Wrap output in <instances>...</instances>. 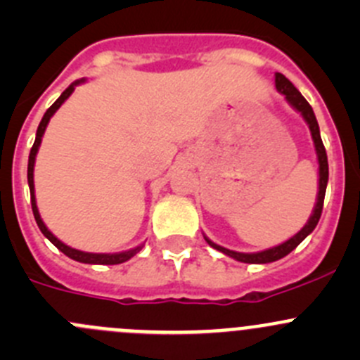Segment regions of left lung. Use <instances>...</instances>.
I'll return each mask as SVG.
<instances>
[{"mask_svg": "<svg viewBox=\"0 0 360 360\" xmlns=\"http://www.w3.org/2000/svg\"><path fill=\"white\" fill-rule=\"evenodd\" d=\"M275 86H277L278 92L284 94L285 99H288V103L291 104L294 110L301 112V116H303V118H304V122H307L308 127H310L311 139H314L315 151H317V160H319V195H317V203H315L314 212H311V216H310V219H308V223L304 224V226L301 228V230L297 231V233L294 235V237L289 238V240L284 242V244L277 245V248L261 250V252H252V254L235 252V250L221 248V245L214 244L212 240H209V238H207V237H203V238H205L207 244L210 245V248L217 249V250H219V252L226 254V256L233 257V259L242 261V263L263 264V263H271V261L282 259V257H284V256H288V254L291 252V250L296 249L297 245H300L301 242H303L304 238H307L308 235H310L311 231L315 230V226H317L319 219H321L322 207H324L326 188H328V179H329V165H328V155H326V148H324V144H322V139H321V130H319L317 118H315L314 110H311V106H310V104H308V101L304 99L303 96H301L300 90H297L296 86H294L292 83L289 82V79L285 78L284 75H282V72H277V75H275Z\"/></svg>", "mask_w": 360, "mask_h": 360, "instance_id": "8db88e82", "label": "left lung"}]
</instances>
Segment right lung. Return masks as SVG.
<instances>
[{"mask_svg": "<svg viewBox=\"0 0 360 360\" xmlns=\"http://www.w3.org/2000/svg\"><path fill=\"white\" fill-rule=\"evenodd\" d=\"M82 82H85V79H78V82L71 83V85H69L68 89L64 90L63 94H60L59 99H57L56 103H53L52 106H50L49 110H46L45 115H43L41 122H39V125H38V130H36V139H34V144H32V148H31V153H29V163H27V183H29V191H31L32 214H34L36 224H38V228H39V230H41V233L45 235V237L49 238V240L52 242V244L56 245V248L59 249L60 252H64L68 257H71V259L79 261V263H89V264H120V263H125V261L130 259V257H132V256H136V254L139 252L141 249H143V245H139V248H136V249L125 250V252H118V254H94V252H83V250L72 249V248H69V245L63 244V242H60L59 238H57L56 235H53L52 231H50L49 228L45 226V223H43L41 217H39L38 207H36L34 174H32V172H34V160H36V153H38L39 144H41V137H43V134H45V129H46V125H49L50 118H52V116H53V112H56L60 106H63L64 101H66L68 97L72 94L75 86L79 85V83H82Z\"/></svg>", "mask_w": 360, "mask_h": 360, "instance_id": "add662e5", "label": "right lung"}]
</instances>
